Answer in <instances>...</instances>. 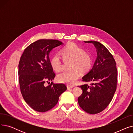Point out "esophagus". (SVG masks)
Returning a JSON list of instances; mask_svg holds the SVG:
<instances>
[{
    "label": "esophagus",
    "instance_id": "1",
    "mask_svg": "<svg viewBox=\"0 0 133 133\" xmlns=\"http://www.w3.org/2000/svg\"><path fill=\"white\" fill-rule=\"evenodd\" d=\"M73 87H74V86H70V85H67V89H68L73 88Z\"/></svg>",
    "mask_w": 133,
    "mask_h": 133
}]
</instances>
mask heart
Instances as JSON below:
<instances>
[{
  "label": "heart",
  "instance_id": "obj_1",
  "mask_svg": "<svg viewBox=\"0 0 133 133\" xmlns=\"http://www.w3.org/2000/svg\"><path fill=\"white\" fill-rule=\"evenodd\" d=\"M60 53L64 60L71 61L69 65V69L71 70L63 72L58 75L57 80L60 82L73 85L80 77L79 71L82 74H86L92 67L91 57L77 45L68 43L62 49ZM50 63L54 71H60L62 63L59 56H53Z\"/></svg>",
  "mask_w": 133,
  "mask_h": 133
}]
</instances>
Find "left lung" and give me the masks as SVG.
Listing matches in <instances>:
<instances>
[{
  "mask_svg": "<svg viewBox=\"0 0 133 133\" xmlns=\"http://www.w3.org/2000/svg\"><path fill=\"white\" fill-rule=\"evenodd\" d=\"M84 43L94 45L97 57L92 68L82 78L83 81L92 83L80 86L82 94L78 101L86 112L95 114L105 109L112 100L116 89L117 71L113 55L105 46L95 41Z\"/></svg>",
  "mask_w": 133,
  "mask_h": 133,
  "instance_id": "8db88e82",
  "label": "left lung"
}]
</instances>
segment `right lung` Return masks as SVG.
I'll list each match as a JSON object with an SVG mask.
<instances>
[{
  "label": "right lung",
  "mask_w": 133,
  "mask_h": 133,
  "mask_svg": "<svg viewBox=\"0 0 133 133\" xmlns=\"http://www.w3.org/2000/svg\"><path fill=\"white\" fill-rule=\"evenodd\" d=\"M63 44L57 40L40 39L28 46L20 58L18 75L21 93L26 102L39 112L53 108L67 89L64 83L45 85L55 76L49 55L54 48Z\"/></svg>",
  "instance_id": "1"
}]
</instances>
